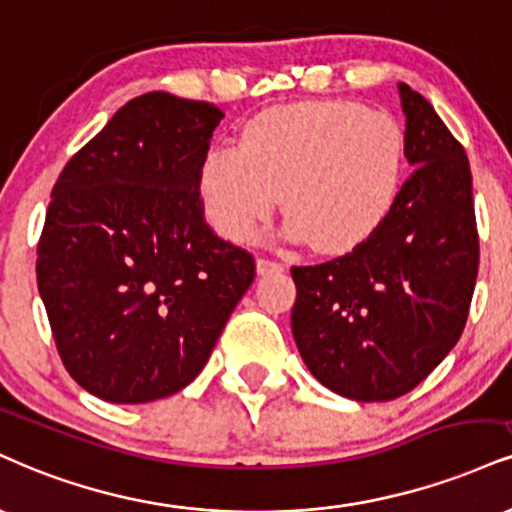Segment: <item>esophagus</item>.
<instances>
[{"label":"esophagus","mask_w":512,"mask_h":512,"mask_svg":"<svg viewBox=\"0 0 512 512\" xmlns=\"http://www.w3.org/2000/svg\"><path fill=\"white\" fill-rule=\"evenodd\" d=\"M283 264L276 260H269V257H257V272L260 274H272V272H281Z\"/></svg>","instance_id":"esophagus-1"}]
</instances>
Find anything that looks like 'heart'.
I'll use <instances>...</instances> for the list:
<instances>
[{
	"label": "heart",
	"mask_w": 512,
	"mask_h": 512,
	"mask_svg": "<svg viewBox=\"0 0 512 512\" xmlns=\"http://www.w3.org/2000/svg\"><path fill=\"white\" fill-rule=\"evenodd\" d=\"M405 169L408 138L393 114L355 102H298L257 114L236 147H209L197 190L226 240L255 238L281 193L288 236L341 255L386 224Z\"/></svg>",
	"instance_id": "b5f03b06"
}]
</instances>
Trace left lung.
I'll return each instance as SVG.
<instances>
[{"mask_svg":"<svg viewBox=\"0 0 512 512\" xmlns=\"http://www.w3.org/2000/svg\"><path fill=\"white\" fill-rule=\"evenodd\" d=\"M398 88L415 171L391 217L360 248L291 269L295 346L326 389L360 403L405 396L451 353L479 269L463 145L420 92Z\"/></svg>","mask_w":512,"mask_h":512,"instance_id":"1","label":"left lung"}]
</instances>
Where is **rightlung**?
Instances as JSON below:
<instances>
[{
    "label": "right lung",
    "mask_w": 512,
    "mask_h": 512,
    "mask_svg": "<svg viewBox=\"0 0 512 512\" xmlns=\"http://www.w3.org/2000/svg\"><path fill=\"white\" fill-rule=\"evenodd\" d=\"M224 112L147 92L64 166L38 240L59 357L109 403L186 389L255 279V257L205 221L197 169Z\"/></svg>",
    "instance_id": "add662e5"
}]
</instances>
